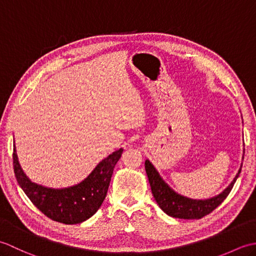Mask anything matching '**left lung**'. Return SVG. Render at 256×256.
Returning a JSON list of instances; mask_svg holds the SVG:
<instances>
[{
    "instance_id": "8db88e82",
    "label": "left lung",
    "mask_w": 256,
    "mask_h": 256,
    "mask_svg": "<svg viewBox=\"0 0 256 256\" xmlns=\"http://www.w3.org/2000/svg\"><path fill=\"white\" fill-rule=\"evenodd\" d=\"M145 170L148 177L152 194L160 209L168 216L179 219H201L204 216L211 214L216 206L224 202L233 188L238 174L241 172V170H238L233 182L220 194L206 200H192L176 194L172 188L168 187V184L162 180L160 174L148 160H145Z\"/></svg>"
}]
</instances>
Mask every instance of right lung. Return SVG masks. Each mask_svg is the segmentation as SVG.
<instances>
[{
    "instance_id": "obj_1",
    "label": "right lung",
    "mask_w": 256,
    "mask_h": 256,
    "mask_svg": "<svg viewBox=\"0 0 256 256\" xmlns=\"http://www.w3.org/2000/svg\"><path fill=\"white\" fill-rule=\"evenodd\" d=\"M123 150L113 152L99 162L84 182L64 189H52L32 182L22 170L14 146L13 166L16 180L38 210L64 224H77L89 219L106 199L113 170Z\"/></svg>"
}]
</instances>
